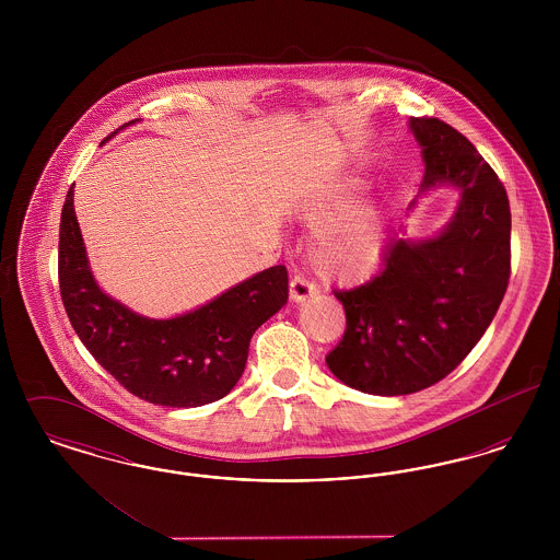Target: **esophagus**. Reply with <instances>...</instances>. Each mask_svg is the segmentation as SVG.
Segmentation results:
<instances>
[{"label": "esophagus", "mask_w": 560, "mask_h": 560, "mask_svg": "<svg viewBox=\"0 0 560 560\" xmlns=\"http://www.w3.org/2000/svg\"><path fill=\"white\" fill-rule=\"evenodd\" d=\"M290 295H292L293 302H304L306 298L317 295V285L311 283L304 275L295 272L290 279Z\"/></svg>", "instance_id": "obj_1"}]
</instances>
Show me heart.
<instances>
[{"label": "heart", "mask_w": 560, "mask_h": 560, "mask_svg": "<svg viewBox=\"0 0 560 560\" xmlns=\"http://www.w3.org/2000/svg\"><path fill=\"white\" fill-rule=\"evenodd\" d=\"M352 190L317 192L308 197L306 212L315 220L347 208ZM388 247V226L375 206H357L323 222L313 241V260L320 275L338 283H359L380 268Z\"/></svg>", "instance_id": "obj_1"}]
</instances>
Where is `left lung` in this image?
I'll return each mask as SVG.
<instances>
[{
    "instance_id": "obj_1",
    "label": "left lung",
    "mask_w": 560,
    "mask_h": 560,
    "mask_svg": "<svg viewBox=\"0 0 560 560\" xmlns=\"http://www.w3.org/2000/svg\"><path fill=\"white\" fill-rule=\"evenodd\" d=\"M427 163L422 187L453 183L462 199L434 240H393L372 281L338 290L347 331L327 354L347 386L382 397L441 382L495 317L510 279L506 188L475 144L439 117H411Z\"/></svg>"
}]
</instances>
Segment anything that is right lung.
<instances>
[{
    "label": "right lung",
    "instance_id": "add662e5",
    "mask_svg": "<svg viewBox=\"0 0 560 560\" xmlns=\"http://www.w3.org/2000/svg\"><path fill=\"white\" fill-rule=\"evenodd\" d=\"M58 283L83 347L133 397L199 407L226 397L245 370L254 331L288 302V268L270 267L210 304L176 317L144 319L96 285L69 188L58 233Z\"/></svg>",
    "mask_w": 560,
    "mask_h": 560
}]
</instances>
